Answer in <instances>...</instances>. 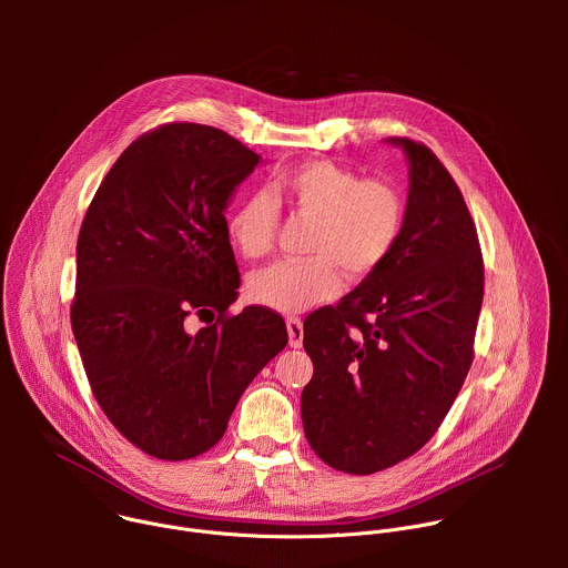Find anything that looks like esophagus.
Instances as JSON below:
<instances>
[{"label":"esophagus","mask_w":568,"mask_h":568,"mask_svg":"<svg viewBox=\"0 0 568 568\" xmlns=\"http://www.w3.org/2000/svg\"><path fill=\"white\" fill-rule=\"evenodd\" d=\"M285 326H287V335H290V346L301 348L303 346V321L298 316H290L285 321Z\"/></svg>","instance_id":"esophagus-1"}]
</instances>
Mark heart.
Returning a JSON list of instances; mask_svg holds the SVG:
<instances>
[{
	"instance_id": "1",
	"label": "heart",
	"mask_w": 568,
	"mask_h": 568,
	"mask_svg": "<svg viewBox=\"0 0 568 568\" xmlns=\"http://www.w3.org/2000/svg\"><path fill=\"white\" fill-rule=\"evenodd\" d=\"M278 206L310 217L307 258L276 261L247 281L254 303L296 314L328 301L351 278H366L390 256L404 224V202L395 186L362 180L333 161H307L281 171L270 193L242 197L229 215V237L245 258L272 252Z\"/></svg>"
}]
</instances>
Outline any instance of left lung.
I'll return each instance as SVG.
<instances>
[{"instance_id":"obj_1","label":"left lung","mask_w":568,"mask_h":568,"mask_svg":"<svg viewBox=\"0 0 568 568\" xmlns=\"http://www.w3.org/2000/svg\"><path fill=\"white\" fill-rule=\"evenodd\" d=\"M409 161V195L390 256L337 307L303 323L314 373L301 393L316 456L375 474L416 454L467 377L483 303V256L460 189L425 145L388 136Z\"/></svg>"}]
</instances>
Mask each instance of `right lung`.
<instances>
[{
	"label": "right lung",
	"instance_id": "right-lung-1",
	"mask_svg": "<svg viewBox=\"0 0 568 568\" xmlns=\"http://www.w3.org/2000/svg\"><path fill=\"white\" fill-rule=\"evenodd\" d=\"M258 161L217 128L159 125L123 150L80 226V359L110 423L154 458L211 449L240 395L287 346L276 312H226L240 272L224 209ZM193 317L207 326L193 334Z\"/></svg>",
	"mask_w": 568,
	"mask_h": 568
}]
</instances>
